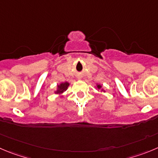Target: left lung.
Segmentation results:
<instances>
[{"instance_id":"8db88e82","label":"left lung","mask_w":158,"mask_h":158,"mask_svg":"<svg viewBox=\"0 0 158 158\" xmlns=\"http://www.w3.org/2000/svg\"><path fill=\"white\" fill-rule=\"evenodd\" d=\"M96 89H97V91L99 92V90H101V93H105L106 91L104 90V89L103 88V86L101 85V84H98L97 83V85H96Z\"/></svg>"}]
</instances>
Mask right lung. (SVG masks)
I'll list each match as a JSON object with an SVG mask.
<instances>
[{
  "mask_svg": "<svg viewBox=\"0 0 158 158\" xmlns=\"http://www.w3.org/2000/svg\"><path fill=\"white\" fill-rule=\"evenodd\" d=\"M69 82H61L60 84H57V89L54 91V94H57L59 97H63V94L67 90L68 87L69 86Z\"/></svg>",
  "mask_w": 158,
  "mask_h": 158,
  "instance_id": "obj_1",
  "label": "right lung"
}]
</instances>
